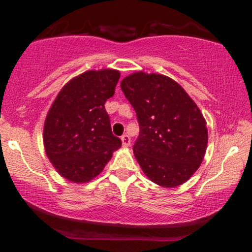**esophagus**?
I'll return each mask as SVG.
<instances>
[{
	"label": "esophagus",
	"instance_id": "esophagus-1",
	"mask_svg": "<svg viewBox=\"0 0 252 252\" xmlns=\"http://www.w3.org/2000/svg\"><path fill=\"white\" fill-rule=\"evenodd\" d=\"M121 140H122V146L123 147H129L130 146V142H131V141H130V137L128 135H123L122 137H121Z\"/></svg>",
	"mask_w": 252,
	"mask_h": 252
}]
</instances>
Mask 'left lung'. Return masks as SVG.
<instances>
[{"instance_id":"8db88e82","label":"left lung","mask_w":252,"mask_h":252,"mask_svg":"<svg viewBox=\"0 0 252 252\" xmlns=\"http://www.w3.org/2000/svg\"><path fill=\"white\" fill-rule=\"evenodd\" d=\"M121 89L140 124L132 149L144 174L167 189L189 180L209 141L206 121L194 100L175 80L158 73L135 72L121 82Z\"/></svg>"}]
</instances>
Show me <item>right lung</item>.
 Instances as JSON below:
<instances>
[{
  "instance_id": "1",
  "label": "right lung",
  "mask_w": 252,
  "mask_h": 252,
  "mask_svg": "<svg viewBox=\"0 0 252 252\" xmlns=\"http://www.w3.org/2000/svg\"><path fill=\"white\" fill-rule=\"evenodd\" d=\"M120 71H86L63 85L43 126V146L66 180L85 184L102 173L122 144L114 136L104 104L115 94Z\"/></svg>"
}]
</instances>
